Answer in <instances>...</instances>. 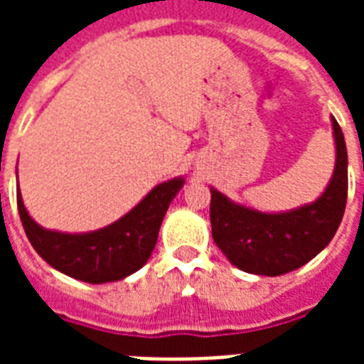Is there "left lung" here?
Segmentation results:
<instances>
[{
    "instance_id": "1",
    "label": "left lung",
    "mask_w": 364,
    "mask_h": 364,
    "mask_svg": "<svg viewBox=\"0 0 364 364\" xmlns=\"http://www.w3.org/2000/svg\"><path fill=\"white\" fill-rule=\"evenodd\" d=\"M333 121L336 162L325 193L311 204L283 213L251 210L211 191V236L236 268L257 276H282L310 262L338 230L348 200V151Z\"/></svg>"
}]
</instances>
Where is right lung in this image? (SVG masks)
<instances>
[{
  "label": "right lung",
  "instance_id": "add662e5",
  "mask_svg": "<svg viewBox=\"0 0 364 364\" xmlns=\"http://www.w3.org/2000/svg\"><path fill=\"white\" fill-rule=\"evenodd\" d=\"M183 183V177L160 183L119 221L85 234L39 227L26 211L20 191L16 204L26 236L47 264L73 279L109 283L124 279L147 262L156 245L162 219Z\"/></svg>",
  "mask_w": 364,
  "mask_h": 364
}]
</instances>
